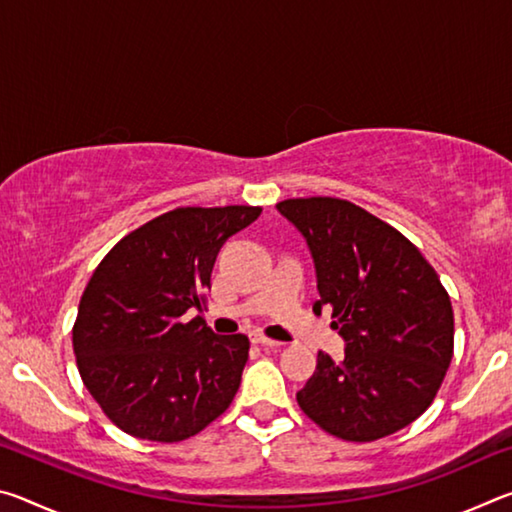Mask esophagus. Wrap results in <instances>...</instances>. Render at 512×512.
Masks as SVG:
<instances>
[{"instance_id":"34e87169","label":"esophagus","mask_w":512,"mask_h":512,"mask_svg":"<svg viewBox=\"0 0 512 512\" xmlns=\"http://www.w3.org/2000/svg\"><path fill=\"white\" fill-rule=\"evenodd\" d=\"M250 341L257 343V345H264V348H277V345H282L280 341L268 339V336L262 334V332H250Z\"/></svg>"}]
</instances>
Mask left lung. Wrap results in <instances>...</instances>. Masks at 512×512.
Masks as SVG:
<instances>
[{"instance_id":"1","label":"left lung","mask_w":512,"mask_h":512,"mask_svg":"<svg viewBox=\"0 0 512 512\" xmlns=\"http://www.w3.org/2000/svg\"><path fill=\"white\" fill-rule=\"evenodd\" d=\"M277 212L296 225L318 277L314 311L332 307L343 361L318 352L296 400L320 429L370 443L429 409L454 354L452 300L402 232L350 201L289 198Z\"/></svg>"}]
</instances>
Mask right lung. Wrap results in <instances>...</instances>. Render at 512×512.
<instances>
[{
    "label": "right lung",
    "instance_id": "obj_1",
    "mask_svg": "<svg viewBox=\"0 0 512 512\" xmlns=\"http://www.w3.org/2000/svg\"><path fill=\"white\" fill-rule=\"evenodd\" d=\"M262 207H178L112 246L92 273L72 329L81 379L128 436L180 443L235 400L248 336H219L205 305L225 239Z\"/></svg>",
    "mask_w": 512,
    "mask_h": 512
}]
</instances>
